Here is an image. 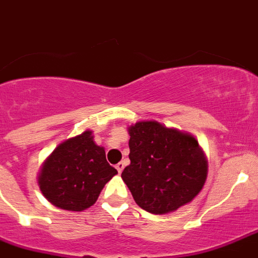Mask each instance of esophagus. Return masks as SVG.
Returning <instances> with one entry per match:
<instances>
[{
    "label": "esophagus",
    "mask_w": 258,
    "mask_h": 258,
    "mask_svg": "<svg viewBox=\"0 0 258 258\" xmlns=\"http://www.w3.org/2000/svg\"><path fill=\"white\" fill-rule=\"evenodd\" d=\"M115 168H116V170H118L119 173H122V170L124 169V162H123V161L118 162V164H116Z\"/></svg>",
    "instance_id": "1"
}]
</instances>
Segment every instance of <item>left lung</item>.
<instances>
[{
    "mask_svg": "<svg viewBox=\"0 0 258 258\" xmlns=\"http://www.w3.org/2000/svg\"><path fill=\"white\" fill-rule=\"evenodd\" d=\"M128 133L131 164L122 178L135 202L151 214H168L192 201L207 177L198 142L152 120L138 122Z\"/></svg>",
    "mask_w": 258,
    "mask_h": 258,
    "instance_id": "8db88e82",
    "label": "left lung"
}]
</instances>
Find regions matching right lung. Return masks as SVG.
Listing matches in <instances>:
<instances>
[{
    "label": "right lung",
    "instance_id": "add662e5",
    "mask_svg": "<svg viewBox=\"0 0 258 258\" xmlns=\"http://www.w3.org/2000/svg\"><path fill=\"white\" fill-rule=\"evenodd\" d=\"M92 131L61 143L43 164L39 186L52 205L69 211L93 206L103 186L116 174Z\"/></svg>",
    "mask_w": 258,
    "mask_h": 258
}]
</instances>
